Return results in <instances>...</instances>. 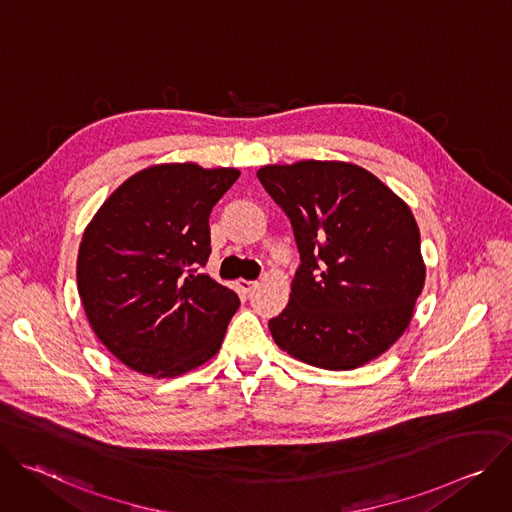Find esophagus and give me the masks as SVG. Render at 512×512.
Segmentation results:
<instances>
[{"label":"esophagus","instance_id":"esophagus-1","mask_svg":"<svg viewBox=\"0 0 512 512\" xmlns=\"http://www.w3.org/2000/svg\"><path fill=\"white\" fill-rule=\"evenodd\" d=\"M237 285H239V289L243 291V294H247V296H249V294H253V289L257 287V281H247V279H241Z\"/></svg>","mask_w":512,"mask_h":512}]
</instances>
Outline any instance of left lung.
<instances>
[{
  "label": "left lung",
  "mask_w": 512,
  "mask_h": 512,
  "mask_svg": "<svg viewBox=\"0 0 512 512\" xmlns=\"http://www.w3.org/2000/svg\"><path fill=\"white\" fill-rule=\"evenodd\" d=\"M257 178L300 251L289 304L269 320L277 346L326 371L383 354L409 326L425 281L409 206L346 162L265 166Z\"/></svg>",
  "instance_id": "8db88e82"
}]
</instances>
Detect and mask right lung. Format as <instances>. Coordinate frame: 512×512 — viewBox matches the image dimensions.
<instances>
[{
    "label": "right lung",
    "instance_id": "1",
    "mask_svg": "<svg viewBox=\"0 0 512 512\" xmlns=\"http://www.w3.org/2000/svg\"><path fill=\"white\" fill-rule=\"evenodd\" d=\"M239 176L235 168L152 166L125 180L87 227L79 296L99 340L129 369L178 377L221 348L241 302L202 267L210 210Z\"/></svg>",
    "mask_w": 512,
    "mask_h": 512
}]
</instances>
